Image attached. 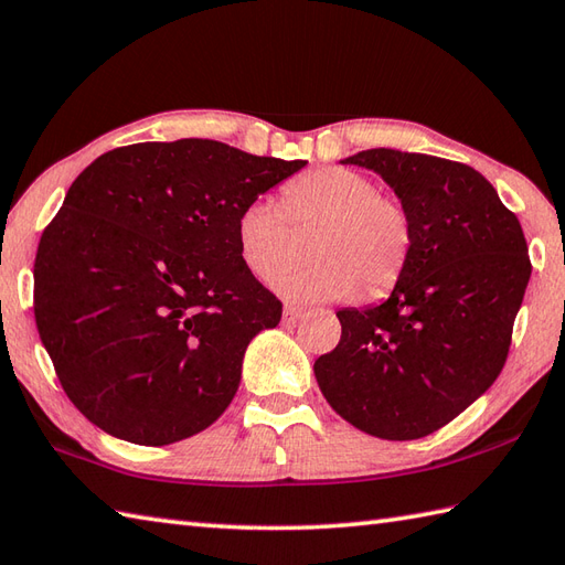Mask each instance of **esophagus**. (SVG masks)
<instances>
[{
    "label": "esophagus",
    "mask_w": 565,
    "mask_h": 565,
    "mask_svg": "<svg viewBox=\"0 0 565 565\" xmlns=\"http://www.w3.org/2000/svg\"><path fill=\"white\" fill-rule=\"evenodd\" d=\"M303 316H306L303 308H296V306H286L284 308V322H286V326H291V322L301 320Z\"/></svg>",
    "instance_id": "34e87169"
}]
</instances>
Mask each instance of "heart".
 Segmentation results:
<instances>
[{"mask_svg": "<svg viewBox=\"0 0 565 565\" xmlns=\"http://www.w3.org/2000/svg\"><path fill=\"white\" fill-rule=\"evenodd\" d=\"M320 223L306 269L286 271L276 291L289 301H344L359 289L388 291L407 267L415 223L405 203L379 191L364 172L320 167L281 186V199H255L235 218V245L245 269L269 281L289 262V225Z\"/></svg>", "mask_w": 565, "mask_h": 565, "instance_id": "heart-1", "label": "heart"}]
</instances>
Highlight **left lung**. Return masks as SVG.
Segmentation results:
<instances>
[{"mask_svg":"<svg viewBox=\"0 0 565 565\" xmlns=\"http://www.w3.org/2000/svg\"><path fill=\"white\" fill-rule=\"evenodd\" d=\"M379 172L415 223L388 301L338 313L342 338L316 359L318 386L347 423L381 439L427 437L493 386L532 262L522 225L463 162L391 148L344 160Z\"/></svg>","mask_w":565,"mask_h":565,"instance_id":"8db88e82","label":"left lung"}]
</instances>
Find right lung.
Returning <instances> with one entry per match:
<instances>
[{
    "label": "right lung",
    "mask_w": 565,
    "mask_h": 565,
    "mask_svg": "<svg viewBox=\"0 0 565 565\" xmlns=\"http://www.w3.org/2000/svg\"><path fill=\"white\" fill-rule=\"evenodd\" d=\"M306 164L184 138L109 150L72 182L35 252L33 313L89 423L162 447L225 413L249 340L281 320L235 218Z\"/></svg>",
    "instance_id": "right-lung-1"
}]
</instances>
